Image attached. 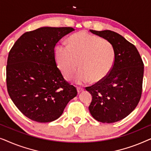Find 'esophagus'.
<instances>
[{"mask_svg": "<svg viewBox=\"0 0 151 151\" xmlns=\"http://www.w3.org/2000/svg\"><path fill=\"white\" fill-rule=\"evenodd\" d=\"M77 90H78V93H80L82 91L84 90V88L83 87H81V86H77Z\"/></svg>", "mask_w": 151, "mask_h": 151, "instance_id": "34e87169", "label": "esophagus"}]
</instances>
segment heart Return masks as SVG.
<instances>
[{"label":"heart","mask_w":151,"mask_h":151,"mask_svg":"<svg viewBox=\"0 0 151 151\" xmlns=\"http://www.w3.org/2000/svg\"><path fill=\"white\" fill-rule=\"evenodd\" d=\"M55 56L65 78L73 77L80 67L81 70L76 78L78 82L92 80L97 83L110 73L114 66L115 53L109 41L82 31L69 37L67 46H56Z\"/></svg>","instance_id":"1"}]
</instances>
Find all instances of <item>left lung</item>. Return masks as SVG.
<instances>
[{"label":"left lung","instance_id":"1","mask_svg":"<svg viewBox=\"0 0 151 151\" xmlns=\"http://www.w3.org/2000/svg\"><path fill=\"white\" fill-rule=\"evenodd\" d=\"M90 32L113 45L115 60L112 70L104 80L86 87L92 96L88 109L97 121L116 122L127 117L139 102L143 61L135 45L117 33L110 30Z\"/></svg>","mask_w":151,"mask_h":151}]
</instances>
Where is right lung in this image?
Segmentation results:
<instances>
[{
    "mask_svg": "<svg viewBox=\"0 0 151 151\" xmlns=\"http://www.w3.org/2000/svg\"><path fill=\"white\" fill-rule=\"evenodd\" d=\"M72 27H45L24 33L10 49L6 67L9 96L20 112L38 122H50L63 114L77 96L57 67L55 46Z\"/></svg>",
    "mask_w": 151,
    "mask_h": 151,
    "instance_id": "1",
    "label": "right lung"
}]
</instances>
